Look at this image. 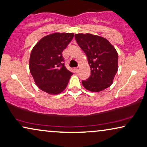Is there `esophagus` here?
<instances>
[{
    "label": "esophagus",
    "instance_id": "1",
    "mask_svg": "<svg viewBox=\"0 0 147 147\" xmlns=\"http://www.w3.org/2000/svg\"><path fill=\"white\" fill-rule=\"evenodd\" d=\"M79 70H80V67H76L75 69H74V71H75L76 73H78V72L79 71Z\"/></svg>",
    "mask_w": 147,
    "mask_h": 147
}]
</instances>
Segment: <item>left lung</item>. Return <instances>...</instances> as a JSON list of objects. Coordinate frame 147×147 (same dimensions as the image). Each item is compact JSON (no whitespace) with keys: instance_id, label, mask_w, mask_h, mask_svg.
Masks as SVG:
<instances>
[{"instance_id":"1","label":"left lung","mask_w":147,"mask_h":147,"mask_svg":"<svg viewBox=\"0 0 147 147\" xmlns=\"http://www.w3.org/2000/svg\"><path fill=\"white\" fill-rule=\"evenodd\" d=\"M75 39L88 59L90 77L82 80V85L91 92H100L113 84L118 71V53L104 37L86 33L75 34Z\"/></svg>"}]
</instances>
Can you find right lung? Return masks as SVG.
Wrapping results in <instances>:
<instances>
[{"label": "right lung", "mask_w": 147, "mask_h": 147, "mask_svg": "<svg viewBox=\"0 0 147 147\" xmlns=\"http://www.w3.org/2000/svg\"><path fill=\"white\" fill-rule=\"evenodd\" d=\"M74 33L55 32L45 36L33 47L29 69L35 83L42 91L61 93L73 73L65 67L62 53L73 38Z\"/></svg>", "instance_id": "right-lung-1"}]
</instances>
